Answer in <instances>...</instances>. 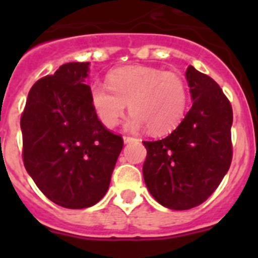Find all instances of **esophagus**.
Returning <instances> with one entry per match:
<instances>
[{
    "instance_id": "34e87169",
    "label": "esophagus",
    "mask_w": 258,
    "mask_h": 258,
    "mask_svg": "<svg viewBox=\"0 0 258 258\" xmlns=\"http://www.w3.org/2000/svg\"><path fill=\"white\" fill-rule=\"evenodd\" d=\"M133 141H136L133 138V137H129V136H125L124 137V142L125 143H131V142H133Z\"/></svg>"
}]
</instances>
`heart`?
<instances>
[{
    "instance_id": "b5f03b06",
    "label": "heart",
    "mask_w": 258,
    "mask_h": 258,
    "mask_svg": "<svg viewBox=\"0 0 258 258\" xmlns=\"http://www.w3.org/2000/svg\"><path fill=\"white\" fill-rule=\"evenodd\" d=\"M89 94L104 126L115 127L129 104L127 129L146 126L155 136L173 131L182 121L188 103L187 85L178 74L151 67L112 71L107 76V85L95 81Z\"/></svg>"
}]
</instances>
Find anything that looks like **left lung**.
<instances>
[{"label": "left lung", "mask_w": 258, "mask_h": 258, "mask_svg": "<svg viewBox=\"0 0 258 258\" xmlns=\"http://www.w3.org/2000/svg\"><path fill=\"white\" fill-rule=\"evenodd\" d=\"M186 79L192 107L181 124L147 149L143 178L157 203L184 211L206 202L223 179L232 160V108L208 75L188 66Z\"/></svg>", "instance_id": "8db88e82"}]
</instances>
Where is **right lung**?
I'll list each match as a JSON object with an SVG mask.
<instances>
[{"mask_svg": "<svg viewBox=\"0 0 258 258\" xmlns=\"http://www.w3.org/2000/svg\"><path fill=\"white\" fill-rule=\"evenodd\" d=\"M88 71L89 61H72L36 81L20 117L27 172L47 199L70 209L104 197L124 146L93 108Z\"/></svg>", "mask_w": 258, "mask_h": 258, "instance_id": "add662e5", "label": "right lung"}]
</instances>
